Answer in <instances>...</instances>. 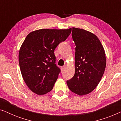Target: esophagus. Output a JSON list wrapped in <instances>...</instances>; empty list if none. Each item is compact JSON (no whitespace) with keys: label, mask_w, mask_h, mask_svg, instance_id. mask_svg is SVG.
Listing matches in <instances>:
<instances>
[{"label":"esophagus","mask_w":121,"mask_h":121,"mask_svg":"<svg viewBox=\"0 0 121 121\" xmlns=\"http://www.w3.org/2000/svg\"><path fill=\"white\" fill-rule=\"evenodd\" d=\"M65 68H66L65 66H62V67H61V68H60L61 71H62V72H64V71L65 70Z\"/></svg>","instance_id":"obj_1"}]
</instances>
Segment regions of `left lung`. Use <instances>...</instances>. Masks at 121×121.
<instances>
[{
    "mask_svg": "<svg viewBox=\"0 0 121 121\" xmlns=\"http://www.w3.org/2000/svg\"><path fill=\"white\" fill-rule=\"evenodd\" d=\"M75 44V74L67 84L71 91L82 96L96 88L105 72L106 58L100 41L92 33L73 27Z\"/></svg>",
    "mask_w": 121,
    "mask_h": 121,
    "instance_id": "8db88e82",
    "label": "left lung"
}]
</instances>
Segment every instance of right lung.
<instances>
[{
  "label": "right lung",
  "instance_id": "obj_1",
  "mask_svg": "<svg viewBox=\"0 0 121 121\" xmlns=\"http://www.w3.org/2000/svg\"><path fill=\"white\" fill-rule=\"evenodd\" d=\"M71 31L40 29L26 36L20 49L19 62L23 79L34 93L42 95L52 90L60 72L55 64L54 49Z\"/></svg>",
  "mask_w": 121,
  "mask_h": 121
}]
</instances>
